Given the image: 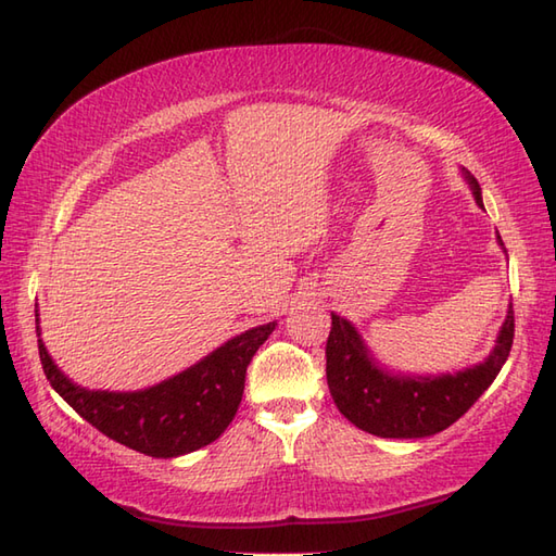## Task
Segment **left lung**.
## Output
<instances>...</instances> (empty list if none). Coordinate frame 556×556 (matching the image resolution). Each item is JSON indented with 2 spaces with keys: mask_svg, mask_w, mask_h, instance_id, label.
<instances>
[{
  "mask_svg": "<svg viewBox=\"0 0 556 556\" xmlns=\"http://www.w3.org/2000/svg\"><path fill=\"white\" fill-rule=\"evenodd\" d=\"M464 176L482 207L478 181L468 172ZM511 344L514 311L509 308L497 344L473 368L437 377L392 375L375 363L356 327L332 313L325 349L327 384L341 416L356 428L392 440H416L442 432L464 416L500 375Z\"/></svg>",
  "mask_w": 556,
  "mask_h": 556,
  "instance_id": "1",
  "label": "left lung"
}]
</instances>
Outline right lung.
Returning a JSON list of instances; mask_svg holds the SVG:
<instances>
[{"mask_svg":"<svg viewBox=\"0 0 556 556\" xmlns=\"http://www.w3.org/2000/svg\"><path fill=\"white\" fill-rule=\"evenodd\" d=\"M42 370L54 392L110 440L155 458H174L207 446L239 410L245 370L277 323L248 329L191 368L140 392H102L68 380L40 339Z\"/></svg>","mask_w":556,"mask_h":556,"instance_id":"obj_1","label":"right lung"}]
</instances>
